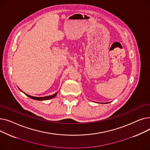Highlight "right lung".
I'll return each mask as SVG.
<instances>
[{
  "label": "right lung",
  "instance_id": "1",
  "mask_svg": "<svg viewBox=\"0 0 150 150\" xmlns=\"http://www.w3.org/2000/svg\"><path fill=\"white\" fill-rule=\"evenodd\" d=\"M58 93H56L53 94L52 96H47V97H33V96H31L28 95L27 93H25L27 96H28V97L32 98L33 100H39V101H41V100H49V99H52L53 98H54V97H56V96L57 95Z\"/></svg>",
  "mask_w": 150,
  "mask_h": 150
}]
</instances>
